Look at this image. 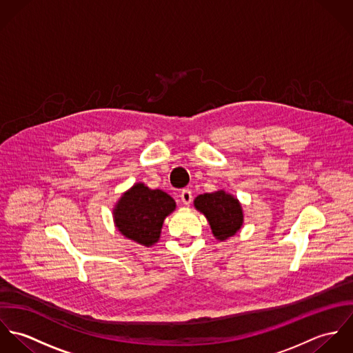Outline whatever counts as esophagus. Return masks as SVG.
Wrapping results in <instances>:
<instances>
[{
    "mask_svg": "<svg viewBox=\"0 0 353 353\" xmlns=\"http://www.w3.org/2000/svg\"><path fill=\"white\" fill-rule=\"evenodd\" d=\"M181 197V201L183 202L185 205H190V202L193 201V194H192V190L189 189H183L179 194Z\"/></svg>",
    "mask_w": 353,
    "mask_h": 353,
    "instance_id": "1",
    "label": "esophagus"
}]
</instances>
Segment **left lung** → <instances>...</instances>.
<instances>
[{
    "label": "left lung",
    "instance_id": "obj_1",
    "mask_svg": "<svg viewBox=\"0 0 353 353\" xmlns=\"http://www.w3.org/2000/svg\"><path fill=\"white\" fill-rule=\"evenodd\" d=\"M194 206L206 217L213 236L219 241L234 236L243 224L241 202L224 190L200 194L194 200Z\"/></svg>",
    "mask_w": 353,
    "mask_h": 353
}]
</instances>
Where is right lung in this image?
<instances>
[{
	"instance_id": "1",
	"label": "right lung",
	"mask_w": 353,
	"mask_h": 353,
	"mask_svg": "<svg viewBox=\"0 0 353 353\" xmlns=\"http://www.w3.org/2000/svg\"><path fill=\"white\" fill-rule=\"evenodd\" d=\"M175 206L174 199L163 190L136 183L117 202L114 223L125 238L150 248L159 241L164 219Z\"/></svg>"
}]
</instances>
